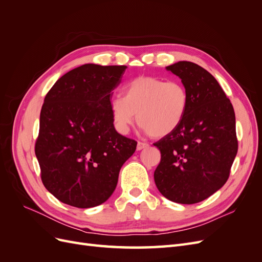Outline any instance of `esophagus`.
I'll list each match as a JSON object with an SVG mask.
<instances>
[{
    "label": "esophagus",
    "mask_w": 262,
    "mask_h": 262,
    "mask_svg": "<svg viewBox=\"0 0 262 262\" xmlns=\"http://www.w3.org/2000/svg\"><path fill=\"white\" fill-rule=\"evenodd\" d=\"M145 147H148L147 143H143V142H138V145H137L138 150H141V149H143Z\"/></svg>",
    "instance_id": "1"
}]
</instances>
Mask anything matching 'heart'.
I'll use <instances>...</instances> for the list:
<instances>
[{
	"label": "heart",
	"mask_w": 262,
	"mask_h": 262,
	"mask_svg": "<svg viewBox=\"0 0 262 262\" xmlns=\"http://www.w3.org/2000/svg\"><path fill=\"white\" fill-rule=\"evenodd\" d=\"M189 95L180 82L140 76L126 84L122 97L110 101L116 130L125 134L137 115V122L150 138H164L175 131L184 120Z\"/></svg>",
	"instance_id": "b5f03b06"
}]
</instances>
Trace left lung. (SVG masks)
I'll use <instances>...</instances> for the list:
<instances>
[{
    "label": "left lung",
    "instance_id": "1",
    "mask_svg": "<svg viewBox=\"0 0 262 262\" xmlns=\"http://www.w3.org/2000/svg\"><path fill=\"white\" fill-rule=\"evenodd\" d=\"M166 70L186 87L189 106L178 128L154 143L162 155L154 180L168 200L193 204L215 193L228 179L238 149L235 113L207 70L189 61Z\"/></svg>",
    "mask_w": 262,
    "mask_h": 262
}]
</instances>
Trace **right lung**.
Returning a JSON list of instances; mask_svg holds the SVG:
<instances>
[{
	"mask_svg": "<svg viewBox=\"0 0 262 262\" xmlns=\"http://www.w3.org/2000/svg\"><path fill=\"white\" fill-rule=\"evenodd\" d=\"M125 69L89 63L61 76L46 95L35 153L43 186L63 203L87 209L107 201L136 152L137 141L116 131L110 112Z\"/></svg>",
	"mask_w": 262,
	"mask_h": 262,
	"instance_id": "obj_1",
	"label": "right lung"
}]
</instances>
